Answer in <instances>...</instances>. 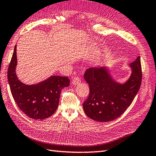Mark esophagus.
Here are the masks:
<instances>
[{
  "label": "esophagus",
  "instance_id": "1",
  "mask_svg": "<svg viewBox=\"0 0 156 156\" xmlns=\"http://www.w3.org/2000/svg\"><path fill=\"white\" fill-rule=\"evenodd\" d=\"M80 82H81V80L79 77H74V79L73 80V81H72V83H73V85H77Z\"/></svg>",
  "mask_w": 156,
  "mask_h": 156
}]
</instances>
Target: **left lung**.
I'll return each instance as SVG.
<instances>
[{
	"instance_id": "left-lung-1",
	"label": "left lung",
	"mask_w": 156,
	"mask_h": 156,
	"mask_svg": "<svg viewBox=\"0 0 156 156\" xmlns=\"http://www.w3.org/2000/svg\"><path fill=\"white\" fill-rule=\"evenodd\" d=\"M129 66L131 74L124 83L115 81L106 66L90 68L86 71L84 79L89 84L90 95L83 109L89 118L98 122L113 121L130 105L141 85L140 56Z\"/></svg>"
}]
</instances>
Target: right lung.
Instances as JSON below:
<instances>
[{
    "instance_id": "right-lung-1",
    "label": "right lung",
    "mask_w": 156,
    "mask_h": 156,
    "mask_svg": "<svg viewBox=\"0 0 156 156\" xmlns=\"http://www.w3.org/2000/svg\"><path fill=\"white\" fill-rule=\"evenodd\" d=\"M16 45L8 70V80L12 97L18 107L27 117L43 120L51 117L57 109L61 90L69 86L68 77L51 76L35 84L27 85L18 79Z\"/></svg>"
}]
</instances>
